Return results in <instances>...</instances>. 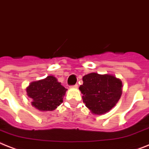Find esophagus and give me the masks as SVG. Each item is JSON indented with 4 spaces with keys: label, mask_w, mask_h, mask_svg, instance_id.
I'll use <instances>...</instances> for the list:
<instances>
[{
    "label": "esophagus",
    "mask_w": 149,
    "mask_h": 149,
    "mask_svg": "<svg viewBox=\"0 0 149 149\" xmlns=\"http://www.w3.org/2000/svg\"><path fill=\"white\" fill-rule=\"evenodd\" d=\"M77 87H78V85H77V84H76V85H74V86H71V88H77Z\"/></svg>",
    "instance_id": "esophagus-1"
}]
</instances>
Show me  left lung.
I'll return each mask as SVG.
<instances>
[{
	"instance_id": "left-lung-1",
	"label": "left lung",
	"mask_w": 149,
	"mask_h": 149,
	"mask_svg": "<svg viewBox=\"0 0 149 149\" xmlns=\"http://www.w3.org/2000/svg\"><path fill=\"white\" fill-rule=\"evenodd\" d=\"M79 90L82 101L92 113L102 115L109 112L122 95V81L112 74L91 72L82 77Z\"/></svg>"
}]
</instances>
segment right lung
I'll use <instances>...</instances> for the list:
<instances>
[{
  "label": "right lung",
  "mask_w": 149,
  "mask_h": 149,
  "mask_svg": "<svg viewBox=\"0 0 149 149\" xmlns=\"http://www.w3.org/2000/svg\"><path fill=\"white\" fill-rule=\"evenodd\" d=\"M32 105L40 111H52L63 102L67 90L54 76L33 81L26 88Z\"/></svg>",
  "instance_id": "obj_1"
}]
</instances>
